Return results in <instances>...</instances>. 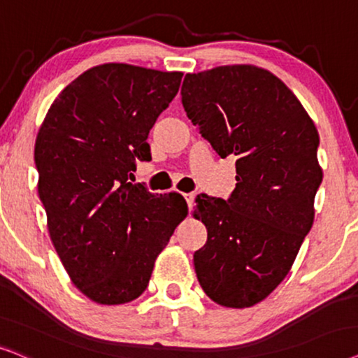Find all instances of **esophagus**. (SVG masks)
Instances as JSON below:
<instances>
[{"instance_id":"obj_1","label":"esophagus","mask_w":358,"mask_h":358,"mask_svg":"<svg viewBox=\"0 0 358 358\" xmlns=\"http://www.w3.org/2000/svg\"><path fill=\"white\" fill-rule=\"evenodd\" d=\"M183 196H185V199H187V204H188L189 211H192L193 206H194V194L193 193H185Z\"/></svg>"}]
</instances>
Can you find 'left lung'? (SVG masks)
<instances>
[{"instance_id": "8db88e82", "label": "left lung", "mask_w": 358, "mask_h": 358, "mask_svg": "<svg viewBox=\"0 0 358 358\" xmlns=\"http://www.w3.org/2000/svg\"><path fill=\"white\" fill-rule=\"evenodd\" d=\"M182 104L217 155L237 159L227 201L196 198L193 216L208 229L193 255L198 282L221 306L250 308L283 282L311 231L317 129L292 90L255 65L187 73Z\"/></svg>"}]
</instances>
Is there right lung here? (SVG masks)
Segmentation results:
<instances>
[{
  "label": "right lung",
  "mask_w": 358,
  "mask_h": 358,
  "mask_svg": "<svg viewBox=\"0 0 358 358\" xmlns=\"http://www.w3.org/2000/svg\"><path fill=\"white\" fill-rule=\"evenodd\" d=\"M182 71L103 64L52 103L36 139L39 196L50 241L76 288L99 304H124L149 285L155 259L188 206L132 185L136 159L178 93Z\"/></svg>",
  "instance_id": "1"
}]
</instances>
